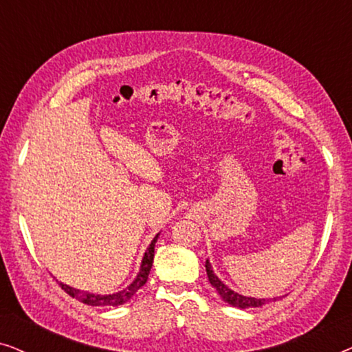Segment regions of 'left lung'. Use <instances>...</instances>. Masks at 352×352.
Instances as JSON below:
<instances>
[{
  "instance_id": "8db88e82",
  "label": "left lung",
  "mask_w": 352,
  "mask_h": 352,
  "mask_svg": "<svg viewBox=\"0 0 352 352\" xmlns=\"http://www.w3.org/2000/svg\"><path fill=\"white\" fill-rule=\"evenodd\" d=\"M205 267H206V274H208L210 283L216 288L218 295L223 298L226 302H229L230 306L240 307V309H247V307H259V306L266 305V302L269 301L267 298H250V296L239 295V293L230 290V288L226 287L224 283L219 280L218 276H216V274L213 272V269H211V264H210L208 259H206ZM274 300H276V298H274Z\"/></svg>"
}]
</instances>
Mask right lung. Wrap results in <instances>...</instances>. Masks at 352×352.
<instances>
[{
	"label": "right lung",
	"instance_id": "add662e5",
	"mask_svg": "<svg viewBox=\"0 0 352 352\" xmlns=\"http://www.w3.org/2000/svg\"><path fill=\"white\" fill-rule=\"evenodd\" d=\"M157 239H158V234L155 235V237H153L151 245H148L147 252L144 253V258H142V263H141V271H139L138 277L134 278L131 285L126 287L122 292L113 293V295H94V293H89V292L76 290V288H72V287L65 285V283H62V282H59V285H60L62 290L67 293V295H70L72 298H75V300L85 302V305H88V306H120V305H124V302L129 301L134 295H136V292L139 290V288L146 285L148 272H151V267H152V263H153V253H155Z\"/></svg>",
	"mask_w": 352,
	"mask_h": 352
}]
</instances>
